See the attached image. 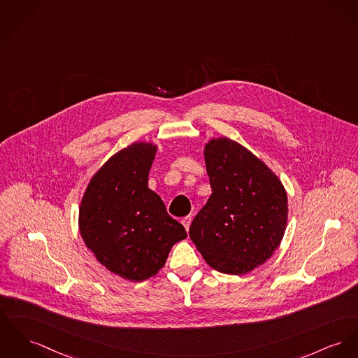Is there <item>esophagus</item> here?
Wrapping results in <instances>:
<instances>
[{
	"label": "esophagus",
	"instance_id": "esophagus-1",
	"mask_svg": "<svg viewBox=\"0 0 358 358\" xmlns=\"http://www.w3.org/2000/svg\"><path fill=\"white\" fill-rule=\"evenodd\" d=\"M182 224H183V227L186 228V231H189V228H190L191 225L190 215H186V217H183V218H182Z\"/></svg>",
	"mask_w": 358,
	"mask_h": 358
}]
</instances>
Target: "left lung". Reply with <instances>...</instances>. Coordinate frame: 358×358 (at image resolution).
<instances>
[{
  "label": "left lung",
  "mask_w": 358,
  "mask_h": 358,
  "mask_svg": "<svg viewBox=\"0 0 358 358\" xmlns=\"http://www.w3.org/2000/svg\"><path fill=\"white\" fill-rule=\"evenodd\" d=\"M205 163L212 195L189 235L209 266L245 274L266 262L282 240L285 189L263 162L228 138L206 143Z\"/></svg>",
  "instance_id": "1"
}]
</instances>
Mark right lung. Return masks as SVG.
<instances>
[{
    "instance_id": "right-lung-1",
    "label": "right lung",
    "mask_w": 358,
    "mask_h": 358,
    "mask_svg": "<svg viewBox=\"0 0 358 358\" xmlns=\"http://www.w3.org/2000/svg\"><path fill=\"white\" fill-rule=\"evenodd\" d=\"M156 155L152 143H136L114 155L91 179L80 206V232L96 259L130 281L155 275L171 247L187 238L148 187Z\"/></svg>"
}]
</instances>
